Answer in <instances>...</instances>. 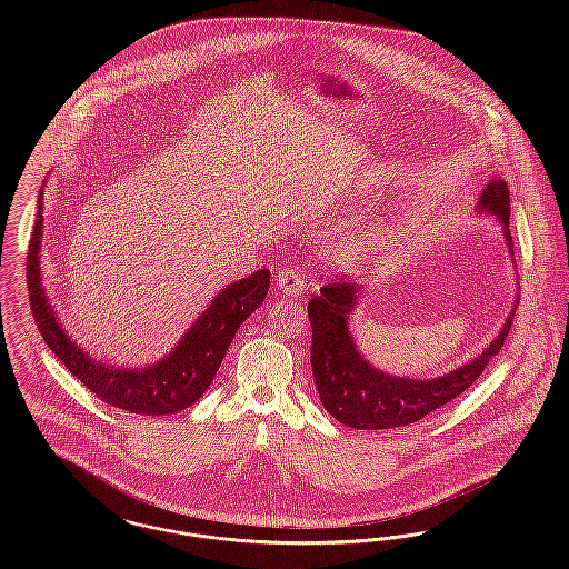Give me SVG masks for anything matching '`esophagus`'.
<instances>
[{"label":"esophagus","instance_id":"obj_1","mask_svg":"<svg viewBox=\"0 0 569 569\" xmlns=\"http://www.w3.org/2000/svg\"><path fill=\"white\" fill-rule=\"evenodd\" d=\"M277 288L288 297L300 295L305 290V272L298 269H281L277 272Z\"/></svg>","mask_w":569,"mask_h":569}]
</instances>
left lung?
<instances>
[{"instance_id":"obj_1","label":"left lung","mask_w":569,"mask_h":569,"mask_svg":"<svg viewBox=\"0 0 569 569\" xmlns=\"http://www.w3.org/2000/svg\"><path fill=\"white\" fill-rule=\"evenodd\" d=\"M476 211L490 213L501 221L506 241L515 256L510 234V190L503 179L495 177L488 183ZM358 292L360 288L353 281L339 279L326 283L320 297L309 300L307 313L313 330L311 369L320 401L332 418L360 431L407 427L457 399L482 376L488 360L503 348L512 328L515 313H510L501 332L485 352L450 373L435 379L395 378L369 365L353 343L348 320ZM515 300L518 305V297Z\"/></svg>"}]
</instances>
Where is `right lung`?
I'll use <instances>...</instances> for the list:
<instances>
[{
  "instance_id": "obj_1",
  "label": "right lung",
  "mask_w": 569,
  "mask_h": 569,
  "mask_svg": "<svg viewBox=\"0 0 569 569\" xmlns=\"http://www.w3.org/2000/svg\"><path fill=\"white\" fill-rule=\"evenodd\" d=\"M42 193L28 251L29 307L49 350L98 399L130 413L166 416L193 406L216 379L239 326L269 295L271 271L262 269L226 286L193 322L174 350L144 369H117L93 360L63 332L42 288Z\"/></svg>"
}]
</instances>
